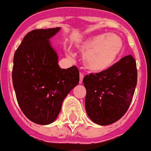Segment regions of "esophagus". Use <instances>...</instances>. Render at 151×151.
Here are the masks:
<instances>
[{
  "instance_id": "esophagus-1",
  "label": "esophagus",
  "mask_w": 151,
  "mask_h": 151,
  "mask_svg": "<svg viewBox=\"0 0 151 151\" xmlns=\"http://www.w3.org/2000/svg\"><path fill=\"white\" fill-rule=\"evenodd\" d=\"M83 79H84V75L82 73H80V83H82V81H83Z\"/></svg>"
}]
</instances>
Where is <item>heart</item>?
<instances>
[{"label":"heart","mask_w":151,"mask_h":151,"mask_svg":"<svg viewBox=\"0 0 151 151\" xmlns=\"http://www.w3.org/2000/svg\"><path fill=\"white\" fill-rule=\"evenodd\" d=\"M79 50L84 53L83 62L88 70L101 72L107 70L118 59L123 51L124 42L115 34H100L88 37L78 45ZM70 58L73 53L67 52Z\"/></svg>","instance_id":"heart-1"}]
</instances>
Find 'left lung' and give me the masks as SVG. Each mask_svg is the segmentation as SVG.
<instances>
[{
    "mask_svg": "<svg viewBox=\"0 0 151 151\" xmlns=\"http://www.w3.org/2000/svg\"><path fill=\"white\" fill-rule=\"evenodd\" d=\"M137 81L135 59L122 58L107 70L85 76V110L91 120L109 125L121 119L128 111Z\"/></svg>",
    "mask_w": 151,
    "mask_h": 151,
    "instance_id": "8db88e82",
    "label": "left lung"
}]
</instances>
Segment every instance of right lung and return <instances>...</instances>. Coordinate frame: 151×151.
Returning <instances> with one entry per match:
<instances>
[{
    "instance_id": "add662e5",
    "label": "right lung",
    "mask_w": 151,
    "mask_h": 151,
    "mask_svg": "<svg viewBox=\"0 0 151 151\" xmlns=\"http://www.w3.org/2000/svg\"><path fill=\"white\" fill-rule=\"evenodd\" d=\"M61 27L36 29L24 36L14 57L12 80L23 114L36 124H50L63 101L80 81L76 66L62 69L50 39Z\"/></svg>"
}]
</instances>
